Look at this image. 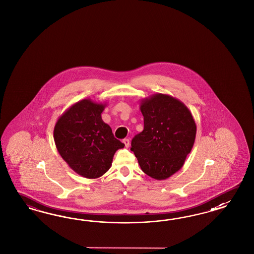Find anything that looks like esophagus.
Listing matches in <instances>:
<instances>
[{"label": "esophagus", "mask_w": 254, "mask_h": 254, "mask_svg": "<svg viewBox=\"0 0 254 254\" xmlns=\"http://www.w3.org/2000/svg\"><path fill=\"white\" fill-rule=\"evenodd\" d=\"M124 143H125V146L127 147V148H128L129 147V139L128 138H125L123 140Z\"/></svg>", "instance_id": "obj_1"}]
</instances>
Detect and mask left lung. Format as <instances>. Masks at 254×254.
I'll return each mask as SVG.
<instances>
[{
    "mask_svg": "<svg viewBox=\"0 0 254 254\" xmlns=\"http://www.w3.org/2000/svg\"><path fill=\"white\" fill-rule=\"evenodd\" d=\"M144 128L131 141L130 150L141 170L157 181L166 180L183 168L192 150L196 125L184 102L156 93L139 102Z\"/></svg>",
    "mask_w": 254,
    "mask_h": 254,
    "instance_id": "8db88e82",
    "label": "left lung"
}]
</instances>
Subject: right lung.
Returning a JSON list of instances; mask_svg holds the SVG:
<instances>
[{
	"instance_id": "add662e5",
	"label": "right lung",
	"mask_w": 254,
	"mask_h": 254,
	"mask_svg": "<svg viewBox=\"0 0 254 254\" xmlns=\"http://www.w3.org/2000/svg\"><path fill=\"white\" fill-rule=\"evenodd\" d=\"M106 106V102L91 99L79 100L55 125V144L59 154L70 169L86 179L105 174L112 167L116 151L125 146L101 118Z\"/></svg>"
}]
</instances>
